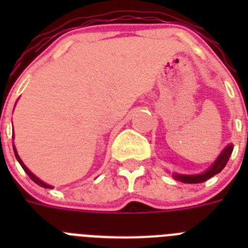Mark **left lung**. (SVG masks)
<instances>
[{
    "label": "left lung",
    "mask_w": 248,
    "mask_h": 248,
    "mask_svg": "<svg viewBox=\"0 0 248 248\" xmlns=\"http://www.w3.org/2000/svg\"><path fill=\"white\" fill-rule=\"evenodd\" d=\"M232 152H233V144H228L227 147L224 148L219 157L212 162V165L207 170H204L203 172L196 173V175H183V173H172L173 179L179 180L181 183H186V184H198V183H203L208 180L210 177L215 176L216 173H219L221 170L225 167L227 162L229 161Z\"/></svg>",
    "instance_id": "1"
}]
</instances>
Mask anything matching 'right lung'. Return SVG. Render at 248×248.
<instances>
[{
	"label": "right lung",
	"instance_id": "right-lung-1",
	"mask_svg": "<svg viewBox=\"0 0 248 248\" xmlns=\"http://www.w3.org/2000/svg\"><path fill=\"white\" fill-rule=\"evenodd\" d=\"M13 148H14V153H15V157H16L17 162L20 163V166H21V167H23V170H24L25 172H27V175H28V176L31 177V179H32V180L34 181V183H36L37 185H40V186H44V188H50V189H52L51 185L46 184V183H44V181L41 180V179H38V177H37L36 175H34V173H33L32 171H31V170H29L28 167H27V166L24 165V163H23V161H21L20 157H19V155H17L16 149H15V145H14V143H13Z\"/></svg>",
	"mask_w": 248,
	"mask_h": 248
}]
</instances>
